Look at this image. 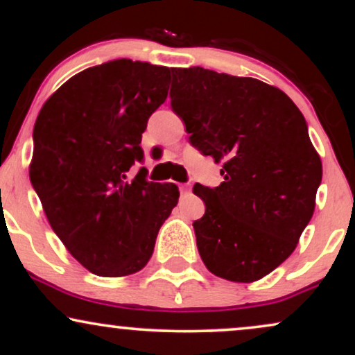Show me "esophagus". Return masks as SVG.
Segmentation results:
<instances>
[{
	"label": "esophagus",
	"mask_w": 355,
	"mask_h": 355,
	"mask_svg": "<svg viewBox=\"0 0 355 355\" xmlns=\"http://www.w3.org/2000/svg\"><path fill=\"white\" fill-rule=\"evenodd\" d=\"M179 191H181V193H189V192H191V184H189V182L179 184Z\"/></svg>",
	"instance_id": "esophagus-1"
}]
</instances>
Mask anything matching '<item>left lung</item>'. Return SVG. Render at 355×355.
<instances>
[{
    "label": "left lung",
    "mask_w": 355,
    "mask_h": 355,
    "mask_svg": "<svg viewBox=\"0 0 355 355\" xmlns=\"http://www.w3.org/2000/svg\"><path fill=\"white\" fill-rule=\"evenodd\" d=\"M171 71V106L191 144L223 163L220 186H193L205 202L193 221L198 254L213 275L254 283L297 247L315 210L322 159L283 90L203 67Z\"/></svg>",
    "instance_id": "obj_1"
}]
</instances>
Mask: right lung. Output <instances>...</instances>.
<instances>
[{
    "label": "right lung",
    "instance_id": "obj_1",
    "mask_svg": "<svg viewBox=\"0 0 355 355\" xmlns=\"http://www.w3.org/2000/svg\"><path fill=\"white\" fill-rule=\"evenodd\" d=\"M169 72L130 60L89 67L38 113L31 182L53 231L94 275L142 270L178 203L176 184L125 176L135 159L142 162V132L166 100Z\"/></svg>",
    "mask_w": 355,
    "mask_h": 355
}]
</instances>
